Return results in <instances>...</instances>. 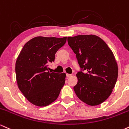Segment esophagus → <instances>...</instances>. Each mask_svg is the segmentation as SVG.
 Returning <instances> with one entry per match:
<instances>
[{
  "mask_svg": "<svg viewBox=\"0 0 129 129\" xmlns=\"http://www.w3.org/2000/svg\"><path fill=\"white\" fill-rule=\"evenodd\" d=\"M66 76H67L68 77H71V76H72V74H66Z\"/></svg>",
  "mask_w": 129,
  "mask_h": 129,
  "instance_id": "34e87169",
  "label": "esophagus"
}]
</instances>
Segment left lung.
<instances>
[{
	"instance_id": "1",
	"label": "left lung",
	"mask_w": 129,
	"mask_h": 129,
	"mask_svg": "<svg viewBox=\"0 0 129 129\" xmlns=\"http://www.w3.org/2000/svg\"><path fill=\"white\" fill-rule=\"evenodd\" d=\"M68 42L81 68L74 91L86 104L99 105L109 98L117 80L118 68L112 51L95 35L68 37Z\"/></svg>"
}]
</instances>
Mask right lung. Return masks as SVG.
Here are the masks:
<instances>
[{
    "label": "right lung",
    "instance_id": "right-lung-1",
    "mask_svg": "<svg viewBox=\"0 0 129 129\" xmlns=\"http://www.w3.org/2000/svg\"><path fill=\"white\" fill-rule=\"evenodd\" d=\"M67 37H36L25 43L16 63L18 87L34 105L43 107L58 98L65 83L66 74L48 71V63L55 60L57 51Z\"/></svg>",
    "mask_w": 129,
    "mask_h": 129
}]
</instances>
